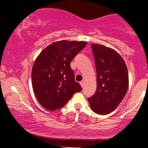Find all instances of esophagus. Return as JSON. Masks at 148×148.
Instances as JSON below:
<instances>
[{
    "label": "esophagus",
    "instance_id": "1",
    "mask_svg": "<svg viewBox=\"0 0 148 148\" xmlns=\"http://www.w3.org/2000/svg\"><path fill=\"white\" fill-rule=\"evenodd\" d=\"M84 84H85V82H84V80H82V81L81 82H80V84H81V86H82V87H84Z\"/></svg>",
    "mask_w": 148,
    "mask_h": 148
}]
</instances>
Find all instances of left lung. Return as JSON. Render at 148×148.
Returning a JSON list of instances; mask_svg holds the SVG:
<instances>
[{
    "label": "left lung",
    "instance_id": "obj_1",
    "mask_svg": "<svg viewBox=\"0 0 148 148\" xmlns=\"http://www.w3.org/2000/svg\"><path fill=\"white\" fill-rule=\"evenodd\" d=\"M97 70V90L88 98L91 108L99 114L114 111L125 97L129 78L127 66L116 51L92 44Z\"/></svg>",
    "mask_w": 148,
    "mask_h": 148
}]
</instances>
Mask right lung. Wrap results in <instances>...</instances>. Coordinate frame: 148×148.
<instances>
[{
  "instance_id": "obj_1",
  "label": "right lung",
  "mask_w": 148,
  "mask_h": 148,
  "mask_svg": "<svg viewBox=\"0 0 148 148\" xmlns=\"http://www.w3.org/2000/svg\"><path fill=\"white\" fill-rule=\"evenodd\" d=\"M86 45L84 41H57L47 46L36 59L31 72L33 89L46 110L62 108L82 89L74 80L70 63Z\"/></svg>"
}]
</instances>
